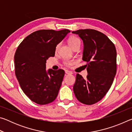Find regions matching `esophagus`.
Here are the masks:
<instances>
[{"instance_id":"1","label":"esophagus","mask_w":132,"mask_h":132,"mask_svg":"<svg viewBox=\"0 0 132 132\" xmlns=\"http://www.w3.org/2000/svg\"><path fill=\"white\" fill-rule=\"evenodd\" d=\"M65 73L67 75H72L73 74L72 72H71V71H69V70H65Z\"/></svg>"}]
</instances>
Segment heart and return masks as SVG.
Returning a JSON list of instances; mask_svg holds the SVG:
<instances>
[{"label":"heart","instance_id":"heart-1","mask_svg":"<svg viewBox=\"0 0 132 132\" xmlns=\"http://www.w3.org/2000/svg\"><path fill=\"white\" fill-rule=\"evenodd\" d=\"M69 44L70 45V46L73 48L75 45H76L80 44V40L77 37H71L69 39ZM59 46V44H57L56 46V51H57L58 50ZM63 63L64 65L69 67L73 65V63H74V62L69 61V60H66V61H64Z\"/></svg>","mask_w":132,"mask_h":132}]
</instances>
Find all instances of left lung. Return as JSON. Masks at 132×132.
I'll use <instances>...</instances> for the list:
<instances>
[{"label":"left lung","mask_w":132,"mask_h":132,"mask_svg":"<svg viewBox=\"0 0 132 132\" xmlns=\"http://www.w3.org/2000/svg\"><path fill=\"white\" fill-rule=\"evenodd\" d=\"M84 43L82 60L87 62L88 75L84 79L77 74L73 91L82 104L100 101L109 91L117 73V51L108 37L93 29L72 31Z\"/></svg>","instance_id":"8db88e82"}]
</instances>
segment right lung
Returning <instances> with one entry per match:
<instances>
[{
  "instance_id": "right-lung-1",
  "label": "right lung",
  "mask_w": 132,
  "mask_h": 132,
  "mask_svg": "<svg viewBox=\"0 0 132 132\" xmlns=\"http://www.w3.org/2000/svg\"><path fill=\"white\" fill-rule=\"evenodd\" d=\"M70 32L67 29L35 31L24 39L15 51V76L23 92L35 103L47 104L57 97L64 71H46V60L54 56L56 46Z\"/></svg>"
}]
</instances>
